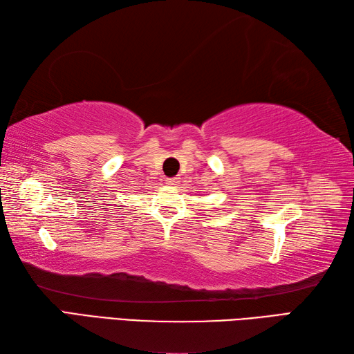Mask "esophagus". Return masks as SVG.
Wrapping results in <instances>:
<instances>
[{"label": "esophagus", "instance_id": "1", "mask_svg": "<svg viewBox=\"0 0 354 354\" xmlns=\"http://www.w3.org/2000/svg\"><path fill=\"white\" fill-rule=\"evenodd\" d=\"M165 184L171 185V187H176L179 184V178H167V179H165Z\"/></svg>", "mask_w": 354, "mask_h": 354}]
</instances>
